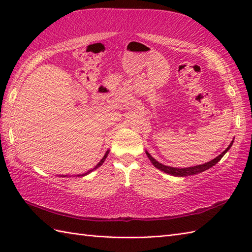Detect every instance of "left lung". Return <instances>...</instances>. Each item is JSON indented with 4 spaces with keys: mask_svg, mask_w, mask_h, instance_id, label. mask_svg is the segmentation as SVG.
Masks as SVG:
<instances>
[{
    "mask_svg": "<svg viewBox=\"0 0 252 252\" xmlns=\"http://www.w3.org/2000/svg\"><path fill=\"white\" fill-rule=\"evenodd\" d=\"M233 145V142L229 144V146L224 151L221 155H219V156L217 158H215L213 160H211V161L209 162H206L205 164H199V165H195V167H189V168H183V169H179V168H172V167H168V165H164L162 163H159L157 160H155L151 155H149L147 152H146V155L147 157L149 158V160H151L152 163L156 167L157 169L163 171V172L168 173V174H171V175H174V176H189V175H194V174H197V173H200V172H203V171L208 170L209 168L213 167V165H216L220 160L222 159V157L224 156V155L226 154V152L228 151L229 148L232 147Z\"/></svg>",
    "mask_w": 252,
    "mask_h": 252,
    "instance_id": "left-lung-1",
    "label": "left lung"
}]
</instances>
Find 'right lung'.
<instances>
[{"mask_svg":"<svg viewBox=\"0 0 252 252\" xmlns=\"http://www.w3.org/2000/svg\"><path fill=\"white\" fill-rule=\"evenodd\" d=\"M107 155H108V152H107V153L105 154V156L103 157V159H101V160H100V161H99V162L97 163V165H96V167H95L94 169H97L98 167H100V165H101V164H103V162L105 161V159H106V157H107ZM94 169H93V170H94ZM93 170H91V171H93ZM91 171H89V172H88V173H90V172H91ZM88 173H85V174H88ZM82 175H84V174H82ZM66 176H67V175H66ZM78 176H81V175H80V174H79Z\"/></svg>","mask_w":252,"mask_h":252,"instance_id":"add662e5","label":"right lung"}]
</instances>
